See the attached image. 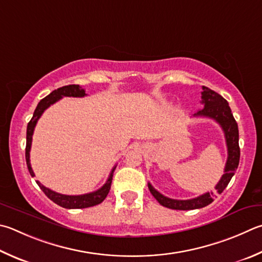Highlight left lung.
Here are the masks:
<instances>
[{"label":"left lung","instance_id":"1","mask_svg":"<svg viewBox=\"0 0 262 262\" xmlns=\"http://www.w3.org/2000/svg\"><path fill=\"white\" fill-rule=\"evenodd\" d=\"M202 103L204 107L194 113L193 117H206L215 120L221 126L223 133H225L226 143L228 149V158L225 167V174L215 185V190L217 193H221L227 188L228 183L230 182L231 178L234 177L235 170L238 167L239 164V144H238V126L232 116L229 104L223 98L221 95L214 92V90L204 87L202 92ZM150 192L152 193L160 205L167 208L179 211H188L196 210V208L205 207L213 202V192H206L202 196L187 199V201H179V199H172L161 194L159 191L152 187L151 183H147Z\"/></svg>","mask_w":262,"mask_h":262}]
</instances>
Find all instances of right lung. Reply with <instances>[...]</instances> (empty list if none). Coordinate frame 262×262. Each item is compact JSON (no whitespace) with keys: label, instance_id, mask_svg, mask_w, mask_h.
Listing matches in <instances>:
<instances>
[{"label":"right lung","instance_id":"1","mask_svg":"<svg viewBox=\"0 0 262 262\" xmlns=\"http://www.w3.org/2000/svg\"><path fill=\"white\" fill-rule=\"evenodd\" d=\"M85 92L84 89L80 87L79 84H69V85H64V87L58 88L54 90V92L50 93L48 96L45 97L43 99H41L37 104V106L35 108L34 113H33V118L31 119V121L28 122L27 125V132H26V152H25V157H26V164H27V168L28 172H30L31 177H35L34 172L31 167V163H30V151H31V145H32V136L33 133H34V128L36 126V122L39 120L40 117L42 116V113L45 112L50 105L56 103L57 101H59L60 98H63L65 96L68 97H83L85 96ZM116 166L112 168L110 175H108V179L106 180V182L104 183L102 188H99L98 190L94 192H89V193H84V194H78V196H69V194H61L56 191H52L49 188H46L45 185H42L39 181H36V183L39 184V187L41 188L42 191L46 193V196L48 197L50 201L56 203L57 205H59L64 208H85V207H92L95 205H98L101 204L104 199L106 198L108 191H110L111 188V183H112V177H113V172H115Z\"/></svg>","mask_w":262,"mask_h":262}]
</instances>
